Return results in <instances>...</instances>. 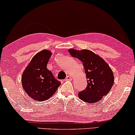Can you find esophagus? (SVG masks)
I'll use <instances>...</instances> for the list:
<instances>
[{
	"label": "esophagus",
	"mask_w": 135,
	"mask_h": 135,
	"mask_svg": "<svg viewBox=\"0 0 135 135\" xmlns=\"http://www.w3.org/2000/svg\"><path fill=\"white\" fill-rule=\"evenodd\" d=\"M72 80V78L70 75H68L65 79V80Z\"/></svg>",
	"instance_id": "1"
}]
</instances>
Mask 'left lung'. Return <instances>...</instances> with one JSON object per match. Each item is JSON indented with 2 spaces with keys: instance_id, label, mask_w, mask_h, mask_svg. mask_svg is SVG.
<instances>
[{
  "instance_id": "1",
  "label": "left lung",
  "mask_w": 135,
  "mask_h": 135,
  "mask_svg": "<svg viewBox=\"0 0 135 135\" xmlns=\"http://www.w3.org/2000/svg\"><path fill=\"white\" fill-rule=\"evenodd\" d=\"M69 52L82 61L87 80V86L79 92V97L88 103L101 100L113 85L114 77L111 69L103 58L88 50L69 49Z\"/></svg>"
}]
</instances>
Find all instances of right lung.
Listing matches in <instances>:
<instances>
[{
    "label": "right lung",
    "instance_id": "add662e5",
    "mask_svg": "<svg viewBox=\"0 0 135 135\" xmlns=\"http://www.w3.org/2000/svg\"><path fill=\"white\" fill-rule=\"evenodd\" d=\"M51 55L50 51L46 50L37 53L22 75L24 90L34 100H47L61 85L47 68Z\"/></svg>",
    "mask_w": 135,
    "mask_h": 135
}]
</instances>
